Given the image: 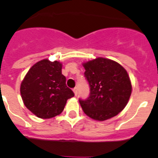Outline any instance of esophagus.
<instances>
[{
  "instance_id": "obj_1",
  "label": "esophagus",
  "mask_w": 158,
  "mask_h": 158,
  "mask_svg": "<svg viewBox=\"0 0 158 158\" xmlns=\"http://www.w3.org/2000/svg\"><path fill=\"white\" fill-rule=\"evenodd\" d=\"M73 93H74V94H75V96H77V93H78V89L77 88H74V89H73Z\"/></svg>"
}]
</instances>
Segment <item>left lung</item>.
Here are the masks:
<instances>
[{"label":"left lung","mask_w":158,"mask_h":158,"mask_svg":"<svg viewBox=\"0 0 158 158\" xmlns=\"http://www.w3.org/2000/svg\"><path fill=\"white\" fill-rule=\"evenodd\" d=\"M90 93L79 99L84 112L90 118L104 121L115 116L127 104L131 83L127 72L112 60L97 58L83 64Z\"/></svg>","instance_id":"left-lung-1"}]
</instances>
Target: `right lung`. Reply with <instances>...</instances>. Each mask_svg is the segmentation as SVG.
Here are the masks:
<instances>
[{
    "label": "right lung",
    "instance_id": "right-lung-1",
    "mask_svg": "<svg viewBox=\"0 0 158 158\" xmlns=\"http://www.w3.org/2000/svg\"><path fill=\"white\" fill-rule=\"evenodd\" d=\"M65 80L59 62L47 59L38 62L29 69L20 85L23 104L39 118L59 115L67 100L74 96Z\"/></svg>",
    "mask_w": 158,
    "mask_h": 158
}]
</instances>
